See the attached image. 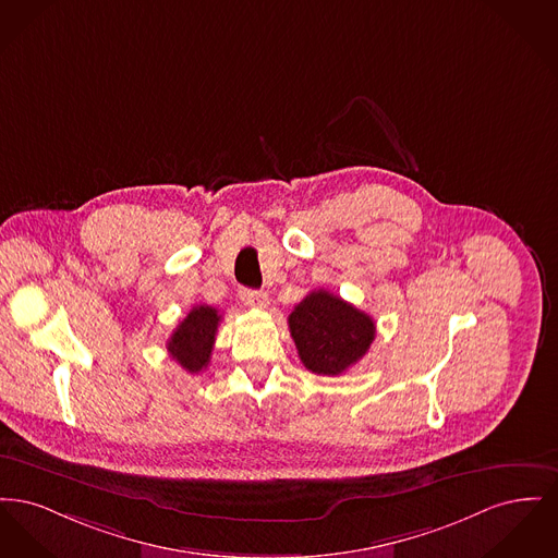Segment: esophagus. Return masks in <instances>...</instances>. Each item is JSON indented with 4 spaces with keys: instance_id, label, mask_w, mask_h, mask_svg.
Masks as SVG:
<instances>
[{
    "instance_id": "1",
    "label": "esophagus",
    "mask_w": 558,
    "mask_h": 558,
    "mask_svg": "<svg viewBox=\"0 0 558 558\" xmlns=\"http://www.w3.org/2000/svg\"><path fill=\"white\" fill-rule=\"evenodd\" d=\"M240 296L246 305L251 307H265L267 305V295L263 291H251V289H242Z\"/></svg>"
}]
</instances>
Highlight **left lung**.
Listing matches in <instances>:
<instances>
[{
    "label": "left lung",
    "mask_w": 558,
    "mask_h": 558,
    "mask_svg": "<svg viewBox=\"0 0 558 558\" xmlns=\"http://www.w3.org/2000/svg\"><path fill=\"white\" fill-rule=\"evenodd\" d=\"M296 354L316 375H341L361 361L375 339L368 314L325 289L312 291L289 316Z\"/></svg>",
    "instance_id": "obj_1"
}]
</instances>
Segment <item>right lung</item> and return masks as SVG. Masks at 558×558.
<instances>
[{"instance_id":"add662e5","label":"right lung","mask_w":558,"mask_h":558,"mask_svg":"<svg viewBox=\"0 0 558 558\" xmlns=\"http://www.w3.org/2000/svg\"><path fill=\"white\" fill-rule=\"evenodd\" d=\"M219 323V310L210 305H196L170 335L166 343L170 356L190 373H199L202 368H206L210 362Z\"/></svg>"}]
</instances>
